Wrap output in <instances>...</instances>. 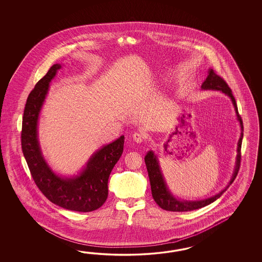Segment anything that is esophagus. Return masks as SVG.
I'll return each mask as SVG.
<instances>
[{
  "label": "esophagus",
  "instance_id": "1",
  "mask_svg": "<svg viewBox=\"0 0 262 262\" xmlns=\"http://www.w3.org/2000/svg\"><path fill=\"white\" fill-rule=\"evenodd\" d=\"M133 139L135 142L141 143L146 139V137H145L144 134L142 133V132H135L133 134Z\"/></svg>",
  "mask_w": 262,
  "mask_h": 262
}]
</instances>
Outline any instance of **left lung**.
<instances>
[{"label": "left lung", "instance_id": "8db88e82", "mask_svg": "<svg viewBox=\"0 0 262 262\" xmlns=\"http://www.w3.org/2000/svg\"><path fill=\"white\" fill-rule=\"evenodd\" d=\"M201 89L220 91V92H222L223 94L228 95L231 102H232V104H233L237 120L239 121V126H241V137H239V141H238L237 156H236L233 174H232V177L230 179L228 185L216 195H212L211 198H208L205 200H201V201H182V200L176 199V196L173 195L172 193L170 192V190L168 189L167 183L165 181L161 168L159 166V161L157 159V156L155 155V152L152 150H149L147 152V155L145 156L144 159L147 170H148L149 179H150L151 195H152L155 201L157 203V205L162 208L163 210H166V211L189 212V211L196 210V209H200V208L211 204L213 201H215L217 199H219L223 195V193L228 189L229 185L233 183L234 180L237 176L238 170H239V162H241V147H242V140H243V137H244V133H243L244 132V125H243L242 118L239 115L238 107H237L236 101H235V98H234L233 95H232V92H231L230 88L228 87L227 82L221 77L216 75V73L214 72L212 69H209L206 79L201 85Z\"/></svg>", "mask_w": 262, "mask_h": 262}]
</instances>
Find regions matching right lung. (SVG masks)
<instances>
[{
    "label": "right lung",
    "instance_id": "1",
    "mask_svg": "<svg viewBox=\"0 0 262 262\" xmlns=\"http://www.w3.org/2000/svg\"><path fill=\"white\" fill-rule=\"evenodd\" d=\"M61 68L60 63L53 64L29 95L23 113V156L34 183L49 201L70 211L93 212L107 198L108 177L123 154L124 136L94 152L78 175L66 177L52 170L41 150L37 125L50 83Z\"/></svg>",
    "mask_w": 262,
    "mask_h": 262
}]
</instances>
